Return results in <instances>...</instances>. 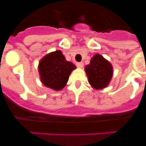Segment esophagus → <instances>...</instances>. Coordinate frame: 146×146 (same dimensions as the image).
<instances>
[{"instance_id": "esophagus-1", "label": "esophagus", "mask_w": 146, "mask_h": 146, "mask_svg": "<svg viewBox=\"0 0 146 146\" xmlns=\"http://www.w3.org/2000/svg\"><path fill=\"white\" fill-rule=\"evenodd\" d=\"M76 65H77V67L82 68V67H83L84 64H83V62H78V63H77V64H76Z\"/></svg>"}]
</instances>
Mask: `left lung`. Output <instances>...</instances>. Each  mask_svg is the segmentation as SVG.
<instances>
[{
  "mask_svg": "<svg viewBox=\"0 0 146 146\" xmlns=\"http://www.w3.org/2000/svg\"><path fill=\"white\" fill-rule=\"evenodd\" d=\"M88 82L94 89L101 90L108 86L113 75V67L109 61L100 54H96L85 68Z\"/></svg>",
  "mask_w": 146,
  "mask_h": 146,
  "instance_id": "8db88e82",
  "label": "left lung"
}]
</instances>
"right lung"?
Instances as JSON below:
<instances>
[{
	"label": "right lung",
	"instance_id": "right-lung-1",
	"mask_svg": "<svg viewBox=\"0 0 146 146\" xmlns=\"http://www.w3.org/2000/svg\"><path fill=\"white\" fill-rule=\"evenodd\" d=\"M74 64L67 61L61 50L47 54L40 60L38 66L42 83L55 90H61L67 83Z\"/></svg>",
	"mask_w": 146,
	"mask_h": 146
}]
</instances>
